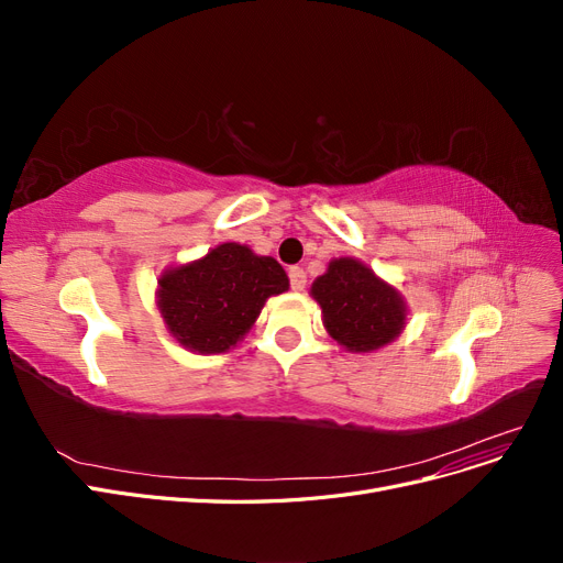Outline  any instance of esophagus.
I'll return each mask as SVG.
<instances>
[{"label":"esophagus","instance_id":"34e87169","mask_svg":"<svg viewBox=\"0 0 563 563\" xmlns=\"http://www.w3.org/2000/svg\"><path fill=\"white\" fill-rule=\"evenodd\" d=\"M288 279H291L294 291H302L305 284H308V275H305L302 267H291V269H288Z\"/></svg>","mask_w":563,"mask_h":563}]
</instances>
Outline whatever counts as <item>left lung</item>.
Returning a JSON list of instances; mask_svg holds the SVG:
<instances>
[{
    "label": "left lung",
    "mask_w": 563,
    "mask_h": 563,
    "mask_svg": "<svg viewBox=\"0 0 563 563\" xmlns=\"http://www.w3.org/2000/svg\"><path fill=\"white\" fill-rule=\"evenodd\" d=\"M310 294L319 302L329 335L350 352L380 350L404 331L401 294L362 261H331Z\"/></svg>",
    "instance_id": "obj_1"
}]
</instances>
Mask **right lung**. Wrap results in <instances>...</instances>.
Returning a JSON list of instances; mask_svg holds the SVG:
<instances>
[{
    "mask_svg": "<svg viewBox=\"0 0 563 563\" xmlns=\"http://www.w3.org/2000/svg\"><path fill=\"white\" fill-rule=\"evenodd\" d=\"M286 288L288 277L275 258L228 242L199 261L166 269L159 277L157 308L183 347L220 354L240 343L267 298Z\"/></svg>",
    "mask_w": 563,
    "mask_h": 563,
    "instance_id": "1",
    "label": "right lung"
}]
</instances>
